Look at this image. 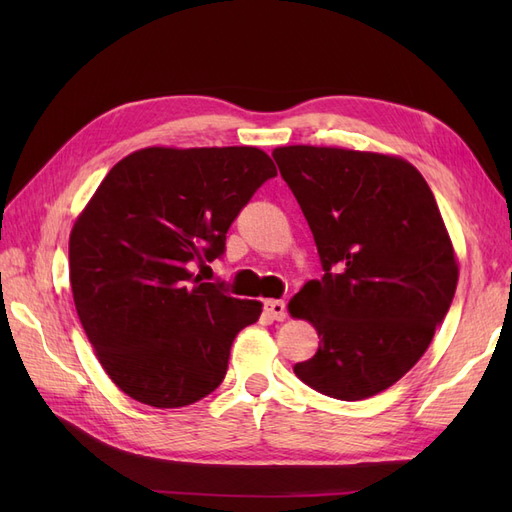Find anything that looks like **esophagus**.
Masks as SVG:
<instances>
[{
	"label": "esophagus",
	"instance_id": "34e87169",
	"mask_svg": "<svg viewBox=\"0 0 512 512\" xmlns=\"http://www.w3.org/2000/svg\"><path fill=\"white\" fill-rule=\"evenodd\" d=\"M265 312L273 320H284L286 318V303L284 301H277V299L267 301L265 303Z\"/></svg>",
	"mask_w": 512,
	"mask_h": 512
}]
</instances>
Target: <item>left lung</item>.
I'll return each mask as SVG.
<instances>
[{
    "mask_svg": "<svg viewBox=\"0 0 512 512\" xmlns=\"http://www.w3.org/2000/svg\"><path fill=\"white\" fill-rule=\"evenodd\" d=\"M273 160L312 228L322 280L294 294L320 344L294 365L314 391L374 397L421 359L457 288L436 198L406 160L333 147H277Z\"/></svg>",
    "mask_w": 512,
    "mask_h": 512,
    "instance_id": "left-lung-1",
    "label": "left lung"
}]
</instances>
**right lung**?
<instances>
[{
  "instance_id": "add662e5",
  "label": "right lung",
  "mask_w": 512,
  "mask_h": 512,
  "mask_svg": "<svg viewBox=\"0 0 512 512\" xmlns=\"http://www.w3.org/2000/svg\"><path fill=\"white\" fill-rule=\"evenodd\" d=\"M277 170L256 147H149L117 162L70 235V284L104 371L132 399L183 408L222 384L230 346L262 303L194 267Z\"/></svg>"
}]
</instances>
